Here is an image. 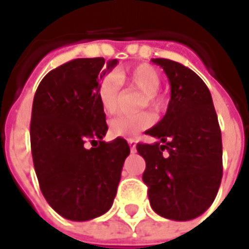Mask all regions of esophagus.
Here are the masks:
<instances>
[{"label": "esophagus", "instance_id": "obj_1", "mask_svg": "<svg viewBox=\"0 0 249 249\" xmlns=\"http://www.w3.org/2000/svg\"><path fill=\"white\" fill-rule=\"evenodd\" d=\"M127 144L130 145V149L134 152L136 151V140L134 139H127Z\"/></svg>", "mask_w": 249, "mask_h": 249}]
</instances>
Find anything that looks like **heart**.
I'll return each mask as SVG.
<instances>
[{
    "label": "heart",
    "mask_w": 249,
    "mask_h": 249,
    "mask_svg": "<svg viewBox=\"0 0 249 249\" xmlns=\"http://www.w3.org/2000/svg\"><path fill=\"white\" fill-rule=\"evenodd\" d=\"M120 86L141 92L142 100L140 101V108L145 105L158 108L160 101L158 90L160 87V76L151 65H137L133 68L120 69L115 76L108 74L100 83L98 97L105 113L113 115L120 107ZM154 122L152 115L148 112H140L134 115H120L110 120V133L116 137H134L140 131L149 127Z\"/></svg>",
    "instance_id": "heart-1"
}]
</instances>
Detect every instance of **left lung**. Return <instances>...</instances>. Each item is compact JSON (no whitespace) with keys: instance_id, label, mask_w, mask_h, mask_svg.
Returning a JSON list of instances; mask_svg holds the SVG:
<instances>
[{"instance_id":"1","label":"left lung","mask_w":249,"mask_h":249,"mask_svg":"<svg viewBox=\"0 0 249 249\" xmlns=\"http://www.w3.org/2000/svg\"><path fill=\"white\" fill-rule=\"evenodd\" d=\"M166 73L170 101L165 116L145 131L159 141L137 144L145 159L142 180L151 208L170 220H191L215 199L222 181V133L211 92L181 63L157 58Z\"/></svg>"}]
</instances>
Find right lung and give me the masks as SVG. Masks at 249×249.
Instances as JSON below:
<instances>
[{
	"label": "right lung",
	"mask_w": 249,
	"mask_h": 249,
	"mask_svg": "<svg viewBox=\"0 0 249 249\" xmlns=\"http://www.w3.org/2000/svg\"><path fill=\"white\" fill-rule=\"evenodd\" d=\"M116 65L118 59H73L45 74L34 95V170L47 202L69 220L86 222L109 211L130 154L126 140H102L108 126L98 87Z\"/></svg>",
	"instance_id": "1"
}]
</instances>
